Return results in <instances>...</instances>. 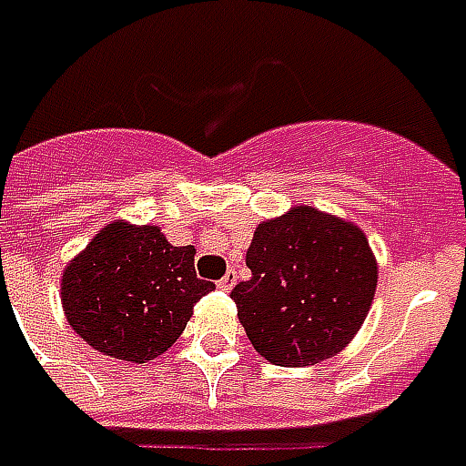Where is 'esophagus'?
I'll return each mask as SVG.
<instances>
[{
  "label": "esophagus",
  "mask_w": 466,
  "mask_h": 466,
  "mask_svg": "<svg viewBox=\"0 0 466 466\" xmlns=\"http://www.w3.org/2000/svg\"><path fill=\"white\" fill-rule=\"evenodd\" d=\"M217 285H219V289H224V292H229V289L237 285V272H232V269H229V272H227V275H224V278L219 279Z\"/></svg>",
  "instance_id": "34e87169"
}]
</instances>
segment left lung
<instances>
[{"instance_id":"left-lung-1","label":"left lung","mask_w":466,"mask_h":466,"mask_svg":"<svg viewBox=\"0 0 466 466\" xmlns=\"http://www.w3.org/2000/svg\"><path fill=\"white\" fill-rule=\"evenodd\" d=\"M247 267L252 278L232 289L239 323L257 353L285 369L340 353L366 320L379 282L363 229L308 204L257 224Z\"/></svg>"}]
</instances>
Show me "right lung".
Masks as SVG:
<instances>
[{
    "label": "right lung",
    "mask_w": 466,
    "mask_h": 466,
    "mask_svg": "<svg viewBox=\"0 0 466 466\" xmlns=\"http://www.w3.org/2000/svg\"><path fill=\"white\" fill-rule=\"evenodd\" d=\"M194 247H174L156 224H106L63 269L67 323L97 353L148 363L177 343L214 282L197 278Z\"/></svg>",
    "instance_id": "1"
}]
</instances>
